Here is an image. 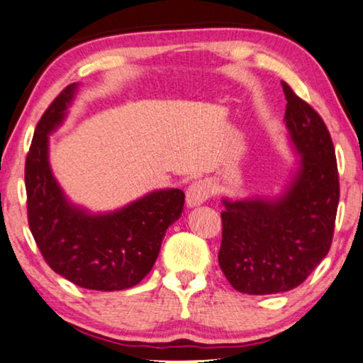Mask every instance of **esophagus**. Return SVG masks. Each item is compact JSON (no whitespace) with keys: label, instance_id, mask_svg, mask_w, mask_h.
Returning a JSON list of instances; mask_svg holds the SVG:
<instances>
[{"label":"esophagus","instance_id":"34e87169","mask_svg":"<svg viewBox=\"0 0 363 363\" xmlns=\"http://www.w3.org/2000/svg\"><path fill=\"white\" fill-rule=\"evenodd\" d=\"M211 197V184L208 181H196L189 186L186 192V203L187 207H197L201 206Z\"/></svg>","mask_w":363,"mask_h":363}]
</instances>
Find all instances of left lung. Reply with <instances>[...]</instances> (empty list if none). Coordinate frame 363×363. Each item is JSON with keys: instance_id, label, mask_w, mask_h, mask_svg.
Returning <instances> with one entry per match:
<instances>
[{"instance_id": "left-lung-1", "label": "left lung", "mask_w": 363, "mask_h": 363, "mask_svg": "<svg viewBox=\"0 0 363 363\" xmlns=\"http://www.w3.org/2000/svg\"><path fill=\"white\" fill-rule=\"evenodd\" d=\"M283 85L284 123L299 156L284 191L273 197L230 201L222 216L218 264L235 289L277 294L299 286L333 243L339 174L333 140L313 106Z\"/></svg>"}]
</instances>
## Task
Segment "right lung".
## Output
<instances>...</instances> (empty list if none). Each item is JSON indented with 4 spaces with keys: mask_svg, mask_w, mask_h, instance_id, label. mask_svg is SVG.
Segmentation results:
<instances>
[{
    "mask_svg": "<svg viewBox=\"0 0 363 363\" xmlns=\"http://www.w3.org/2000/svg\"><path fill=\"white\" fill-rule=\"evenodd\" d=\"M77 89L65 86L35 126L24 171L29 228L60 277L85 289H128L151 272L166 230L181 217L184 192L160 189L105 213L70 202L50 169L49 135L62 125Z\"/></svg>",
    "mask_w": 363,
    "mask_h": 363,
    "instance_id": "add662e5",
    "label": "right lung"
}]
</instances>
